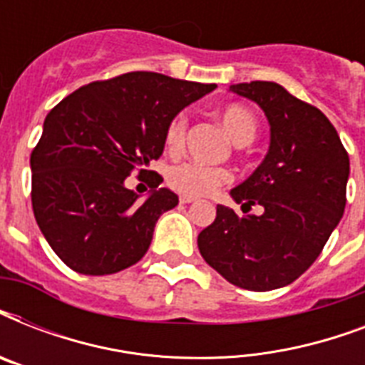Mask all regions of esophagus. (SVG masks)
Returning <instances> with one entry per match:
<instances>
[{"label":"esophagus","instance_id":"obj_1","mask_svg":"<svg viewBox=\"0 0 365 365\" xmlns=\"http://www.w3.org/2000/svg\"><path fill=\"white\" fill-rule=\"evenodd\" d=\"M195 197H189V195H182V197H180V202H182V205H191V202H195Z\"/></svg>","mask_w":365,"mask_h":365}]
</instances>
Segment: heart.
Wrapping results in <instances>:
<instances>
[{"mask_svg": "<svg viewBox=\"0 0 365 365\" xmlns=\"http://www.w3.org/2000/svg\"><path fill=\"white\" fill-rule=\"evenodd\" d=\"M223 128L237 145H246L255 138L257 121L254 113L240 104H229L217 111ZM187 132L185 113H176L165 128V148L168 153L182 151ZM166 182L174 191L189 197H206L231 182V172L223 166H208L199 163H182L172 166L166 174Z\"/></svg>", "mask_w": 365, "mask_h": 365, "instance_id": "1", "label": "heart"}]
</instances>
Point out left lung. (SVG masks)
<instances>
[{
  "instance_id": "obj_1",
  "label": "left lung",
  "mask_w": 365,
  "mask_h": 365,
  "mask_svg": "<svg viewBox=\"0 0 365 365\" xmlns=\"http://www.w3.org/2000/svg\"><path fill=\"white\" fill-rule=\"evenodd\" d=\"M254 100L271 125V148L255 172L231 191L239 216L217 205L216 220L197 239L200 255L227 282L252 292L282 288L317 261L346 205L349 153L322 111L278 83L231 85Z\"/></svg>"
}]
</instances>
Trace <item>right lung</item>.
<instances>
[{"instance_id": "1", "label": "right lung", "mask_w": 365, "mask_h": 365, "mask_svg": "<svg viewBox=\"0 0 365 365\" xmlns=\"http://www.w3.org/2000/svg\"><path fill=\"white\" fill-rule=\"evenodd\" d=\"M216 85L128 71L88 83L48 111L31 151V208L43 237L66 265L104 277L134 265L148 252L160 214L178 205L168 189L140 202L125 178L165 149L172 117Z\"/></svg>"}]
</instances>
